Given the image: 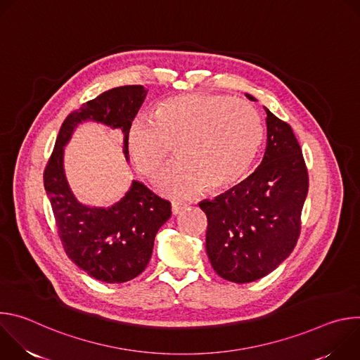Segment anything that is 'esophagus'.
Instances as JSON below:
<instances>
[{
	"instance_id": "obj_1",
	"label": "esophagus",
	"mask_w": 360,
	"mask_h": 360,
	"mask_svg": "<svg viewBox=\"0 0 360 360\" xmlns=\"http://www.w3.org/2000/svg\"><path fill=\"white\" fill-rule=\"evenodd\" d=\"M186 208V203H181V202H172V214L178 215L182 210Z\"/></svg>"
}]
</instances>
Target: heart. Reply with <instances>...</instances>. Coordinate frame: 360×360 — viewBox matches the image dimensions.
I'll use <instances>...</instances> for the list:
<instances>
[{"mask_svg": "<svg viewBox=\"0 0 360 360\" xmlns=\"http://www.w3.org/2000/svg\"><path fill=\"white\" fill-rule=\"evenodd\" d=\"M264 139L261 117L248 101L224 94H184L165 99L155 117L136 115L128 131L135 167L146 176L167 162L178 142L179 161L155 181L171 198L186 199L226 189L249 172Z\"/></svg>", "mask_w": 360, "mask_h": 360, "instance_id": "b5f03b06", "label": "heart"}]
</instances>
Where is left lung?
I'll return each mask as SVG.
<instances>
[{"mask_svg": "<svg viewBox=\"0 0 360 360\" xmlns=\"http://www.w3.org/2000/svg\"><path fill=\"white\" fill-rule=\"evenodd\" d=\"M266 129L265 155L255 172L215 199L199 202L208 218L210 262L221 278L235 283L266 276L290 255L309 188L290 125L266 110Z\"/></svg>", "mask_w": 360, "mask_h": 360, "instance_id": "left-lung-1", "label": "left lung"}]
</instances>
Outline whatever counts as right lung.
<instances>
[{"instance_id":"obj_1","label":"right lung","mask_w":360,"mask_h":360,"mask_svg":"<svg viewBox=\"0 0 360 360\" xmlns=\"http://www.w3.org/2000/svg\"><path fill=\"white\" fill-rule=\"evenodd\" d=\"M146 92L142 85L112 88L70 114L44 172V186L67 255L91 278L105 283L128 282L145 271L155 235L171 218V202L139 181H132L129 191L108 208L79 202L65 175L64 148L79 124L92 121L122 131L128 161L129 125Z\"/></svg>"}]
</instances>
